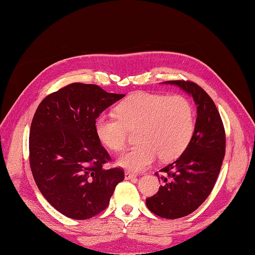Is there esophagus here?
Here are the masks:
<instances>
[{
    "label": "esophagus",
    "instance_id": "esophagus-1",
    "mask_svg": "<svg viewBox=\"0 0 255 255\" xmlns=\"http://www.w3.org/2000/svg\"><path fill=\"white\" fill-rule=\"evenodd\" d=\"M136 177H137V175L134 174V173H131L129 171L125 173V178H126V180H133V178H136Z\"/></svg>",
    "mask_w": 255,
    "mask_h": 255
}]
</instances>
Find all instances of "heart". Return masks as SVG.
Masks as SVG:
<instances>
[{
  "label": "heart",
  "instance_id": "heart-1",
  "mask_svg": "<svg viewBox=\"0 0 255 255\" xmlns=\"http://www.w3.org/2000/svg\"><path fill=\"white\" fill-rule=\"evenodd\" d=\"M115 116L102 115L95 121L100 141L115 152L127 142L128 130H136L134 145L119 156L118 165L131 172H140L153 163L171 161L186 149L194 133L192 103L183 95L136 93L122 101Z\"/></svg>",
  "mask_w": 255,
  "mask_h": 255
}]
</instances>
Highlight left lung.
Returning <instances> with one entry per match:
<instances>
[{
    "label": "left lung",
    "mask_w": 255,
    "mask_h": 255,
    "mask_svg": "<svg viewBox=\"0 0 255 255\" xmlns=\"http://www.w3.org/2000/svg\"><path fill=\"white\" fill-rule=\"evenodd\" d=\"M193 97L197 118L193 137L181 156L161 169L158 193L145 199L150 211L176 219L192 214L213 191L226 152V133L214 101L191 81H166ZM158 175V173H156Z\"/></svg>",
    "instance_id": "8db88e82"
}]
</instances>
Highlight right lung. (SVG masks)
I'll return each mask as SVG.
<instances>
[{"label": "right lung", "mask_w": 255, "mask_h": 255, "mask_svg": "<svg viewBox=\"0 0 255 255\" xmlns=\"http://www.w3.org/2000/svg\"><path fill=\"white\" fill-rule=\"evenodd\" d=\"M124 96L72 83L46 96L36 110L29 132L32 176L48 203L69 218L100 214L124 180L121 167H103L111 156L95 132L100 114Z\"/></svg>", "instance_id": "1"}]
</instances>
